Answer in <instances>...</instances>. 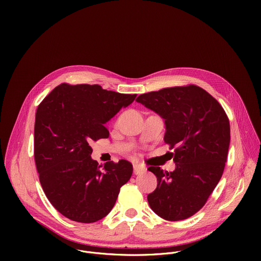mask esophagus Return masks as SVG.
<instances>
[{"mask_svg": "<svg viewBox=\"0 0 261 261\" xmlns=\"http://www.w3.org/2000/svg\"><path fill=\"white\" fill-rule=\"evenodd\" d=\"M146 171V168L144 167V166H142V165H140V164H133V172H134V174H141V173H143V172H145Z\"/></svg>", "mask_w": 261, "mask_h": 261, "instance_id": "1", "label": "esophagus"}]
</instances>
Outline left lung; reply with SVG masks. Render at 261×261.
I'll list each match as a JSON object with an SVG mask.
<instances>
[{
	"mask_svg": "<svg viewBox=\"0 0 261 261\" xmlns=\"http://www.w3.org/2000/svg\"><path fill=\"white\" fill-rule=\"evenodd\" d=\"M136 101L164 120V141L174 147L170 153L176 165L173 171L147 168L158 181L147 195L148 204L167 221L187 219L204 205L223 174L229 120L213 96L193 85L145 93Z\"/></svg>",
	"mask_w": 261,
	"mask_h": 261,
	"instance_id": "1",
	"label": "left lung"
}]
</instances>
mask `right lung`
Instances as JSON below:
<instances>
[{"instance_id":"right-lung-1","label":"right lung","mask_w":261,"mask_h":261,"mask_svg":"<svg viewBox=\"0 0 261 261\" xmlns=\"http://www.w3.org/2000/svg\"><path fill=\"white\" fill-rule=\"evenodd\" d=\"M136 94L103 90L99 85L62 84L37 108L34 157L42 189L66 218L81 223L101 220L113 210L131 177L127 160L92 159V142L109 136L104 127Z\"/></svg>"}]
</instances>
